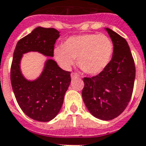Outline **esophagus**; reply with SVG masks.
I'll use <instances>...</instances> for the list:
<instances>
[{"label":"esophagus","mask_w":146,"mask_h":146,"mask_svg":"<svg viewBox=\"0 0 146 146\" xmlns=\"http://www.w3.org/2000/svg\"><path fill=\"white\" fill-rule=\"evenodd\" d=\"M78 75H77V74H76V73H71V78H76V77H78Z\"/></svg>","instance_id":"esophagus-1"}]
</instances>
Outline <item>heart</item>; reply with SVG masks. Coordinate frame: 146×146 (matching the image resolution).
<instances>
[{"label":"heart","instance_id":"b5f03b06","mask_svg":"<svg viewBox=\"0 0 146 146\" xmlns=\"http://www.w3.org/2000/svg\"><path fill=\"white\" fill-rule=\"evenodd\" d=\"M113 51V42L107 35L85 34L67 38L62 46L55 48L54 54L65 70H70L77 58V65L84 73L96 75L108 66Z\"/></svg>","mask_w":146,"mask_h":146}]
</instances>
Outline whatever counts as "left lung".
<instances>
[{
    "mask_svg": "<svg viewBox=\"0 0 146 146\" xmlns=\"http://www.w3.org/2000/svg\"><path fill=\"white\" fill-rule=\"evenodd\" d=\"M113 56L101 73L84 77V103L92 115L102 120H111L123 113L130 100L135 79V65L126 40L109 28Z\"/></svg>",
    "mask_w": 146,
    "mask_h": 146,
    "instance_id": "left-lung-1",
    "label": "left lung"
}]
</instances>
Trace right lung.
I'll use <instances>...</instances> for the list:
<instances>
[{"instance_id":"1","label":"right lung","mask_w":146,"mask_h":146,"mask_svg":"<svg viewBox=\"0 0 146 146\" xmlns=\"http://www.w3.org/2000/svg\"><path fill=\"white\" fill-rule=\"evenodd\" d=\"M59 36V31L54 28L38 27L19 40L13 54L11 84L16 101L28 117L38 122H49L58 114L71 82L70 72L48 59L41 75L36 80H28L21 73L20 61L23 54L30 51L54 57V44Z\"/></svg>"}]
</instances>
